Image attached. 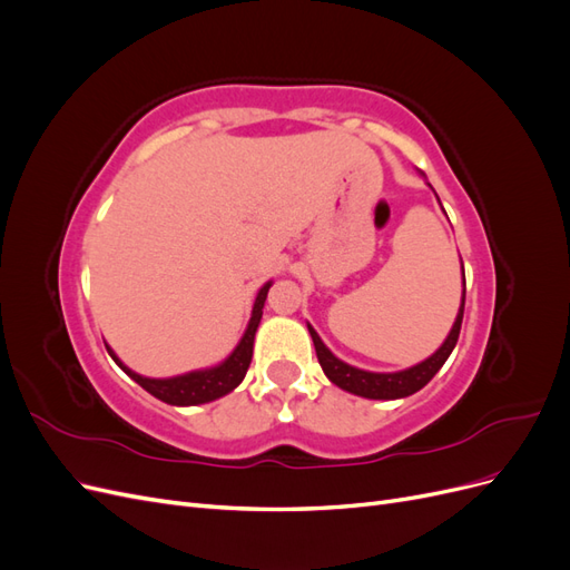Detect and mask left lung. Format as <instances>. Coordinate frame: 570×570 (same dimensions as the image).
I'll return each mask as SVG.
<instances>
[{
    "instance_id": "left-lung-1",
    "label": "left lung",
    "mask_w": 570,
    "mask_h": 570,
    "mask_svg": "<svg viewBox=\"0 0 570 570\" xmlns=\"http://www.w3.org/2000/svg\"><path fill=\"white\" fill-rule=\"evenodd\" d=\"M463 283H465V278H463ZM463 304H465V289H463L461 308H459V314H456L452 333L446 335L442 347L430 358L421 361L419 366L400 371V373H371V371L354 368L350 364H344V361H340L331 350L325 347V344L321 342V337L316 335V331H314L312 325H308V333H312L318 364H321L323 373L327 375V381L335 383L342 390L352 392V394L366 396V400H400V396H409L413 392H419L421 387H425L430 381H433V375L444 366V361L450 358L452 350L456 347L459 333H461Z\"/></svg>"
}]
</instances>
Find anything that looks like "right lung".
Returning <instances> with one entry per match:
<instances>
[{
    "label": "right lung",
    "mask_w": 570,
    "mask_h": 570,
    "mask_svg": "<svg viewBox=\"0 0 570 570\" xmlns=\"http://www.w3.org/2000/svg\"><path fill=\"white\" fill-rule=\"evenodd\" d=\"M268 287H271V283H266L262 289H258L245 337L239 340L235 352L216 368L185 373V375H178V377H166V381H154V377H142V375L132 373L130 368L120 364L118 356L109 347L107 350L114 356L116 364L124 368L137 385H142L149 394H154L157 400H161L166 404L189 406V404H204V402L218 400V396L233 392L239 383H243V377L249 368L252 352H254V333H256L258 321H262V314H264V302H266V295H268Z\"/></svg>",
    "instance_id": "obj_1"
}]
</instances>
